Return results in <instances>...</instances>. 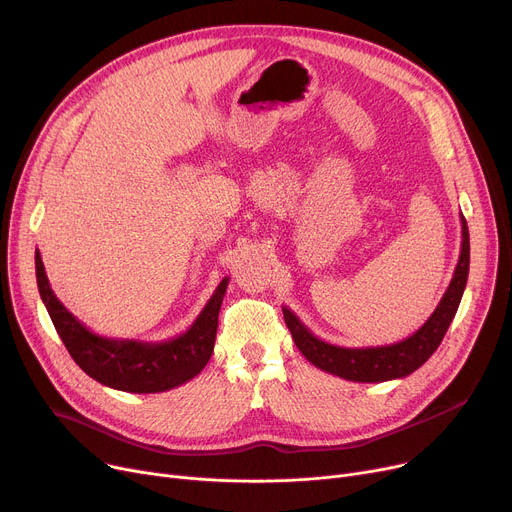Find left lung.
<instances>
[{
    "label": "left lung",
    "instance_id": "8db88e82",
    "mask_svg": "<svg viewBox=\"0 0 512 512\" xmlns=\"http://www.w3.org/2000/svg\"><path fill=\"white\" fill-rule=\"evenodd\" d=\"M470 272V234L468 223L462 215V248L460 260L445 295L431 313V317L407 339L388 346L370 348H344L323 342L309 331L307 325L289 309L282 307L285 323L295 339L301 354L319 370L329 372L352 382H384L394 378H405L421 368L433 352L439 348L441 339L451 325L460 307Z\"/></svg>",
    "mask_w": 512,
    "mask_h": 512
}]
</instances>
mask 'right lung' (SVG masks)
Returning <instances> with one entry per match:
<instances>
[{
    "label": "right lung",
    "mask_w": 512,
    "mask_h": 512,
    "mask_svg": "<svg viewBox=\"0 0 512 512\" xmlns=\"http://www.w3.org/2000/svg\"><path fill=\"white\" fill-rule=\"evenodd\" d=\"M36 282L40 299L77 366L109 388L150 394L177 388L195 378L209 362L215 346L217 315L230 278H223L193 325L166 342L103 337L87 329L52 293L36 250Z\"/></svg>",
    "instance_id": "add662e5"
}]
</instances>
